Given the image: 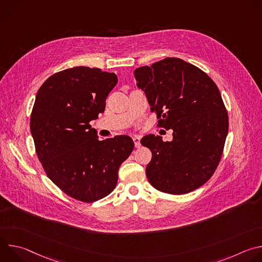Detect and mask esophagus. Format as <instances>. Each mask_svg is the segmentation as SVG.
Segmentation results:
<instances>
[{
  "mask_svg": "<svg viewBox=\"0 0 262 262\" xmlns=\"http://www.w3.org/2000/svg\"><path fill=\"white\" fill-rule=\"evenodd\" d=\"M133 140H134V143H135V147H136V148H140V147H141L140 137H138V136H134V137H133Z\"/></svg>",
  "mask_w": 262,
  "mask_h": 262,
  "instance_id": "34e87169",
  "label": "esophagus"
}]
</instances>
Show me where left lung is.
<instances>
[{
    "label": "left lung",
    "mask_w": 262,
    "mask_h": 262,
    "mask_svg": "<svg viewBox=\"0 0 262 262\" xmlns=\"http://www.w3.org/2000/svg\"><path fill=\"white\" fill-rule=\"evenodd\" d=\"M134 73L159 126L173 129L171 142L155 135L141 140L152 152L146 167L149 182L172 195L200 188L217 168L228 134L219 88L203 70L178 58L139 67Z\"/></svg>",
    "instance_id": "left-lung-1"
}]
</instances>
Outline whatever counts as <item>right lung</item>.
I'll return each instance as SVG.
<instances>
[{
    "label": "right lung",
    "instance_id": "add662e5",
    "mask_svg": "<svg viewBox=\"0 0 262 262\" xmlns=\"http://www.w3.org/2000/svg\"><path fill=\"white\" fill-rule=\"evenodd\" d=\"M115 73L79 66L54 73L39 88L30 129L48 177L69 197L91 203L113 192L134 150L128 136L98 140L90 121L103 113Z\"/></svg>",
    "mask_w": 262,
    "mask_h": 262
}]
</instances>
